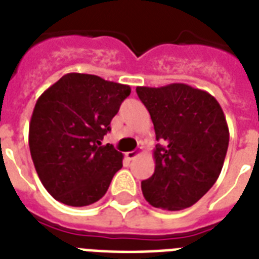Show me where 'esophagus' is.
<instances>
[{
	"label": "esophagus",
	"instance_id": "esophagus-1",
	"mask_svg": "<svg viewBox=\"0 0 259 259\" xmlns=\"http://www.w3.org/2000/svg\"><path fill=\"white\" fill-rule=\"evenodd\" d=\"M141 151H143V148H140L138 151H130L126 153V157L129 159V160H133V159H136L140 153H141Z\"/></svg>",
	"mask_w": 259,
	"mask_h": 259
}]
</instances>
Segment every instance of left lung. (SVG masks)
I'll return each mask as SVG.
<instances>
[{"instance_id": "left-lung-1", "label": "left lung", "mask_w": 259, "mask_h": 259, "mask_svg": "<svg viewBox=\"0 0 259 259\" xmlns=\"http://www.w3.org/2000/svg\"><path fill=\"white\" fill-rule=\"evenodd\" d=\"M136 91L160 141L153 149L155 172L141 182L144 197L155 208H189L222 172L230 143L224 112L206 91L182 82Z\"/></svg>"}]
</instances>
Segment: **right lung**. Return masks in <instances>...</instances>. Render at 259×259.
I'll use <instances>...</instances> for the list:
<instances>
[{
  "label": "right lung",
  "mask_w": 259,
  "mask_h": 259,
  "mask_svg": "<svg viewBox=\"0 0 259 259\" xmlns=\"http://www.w3.org/2000/svg\"><path fill=\"white\" fill-rule=\"evenodd\" d=\"M129 85L84 73H68L37 99L29 122L31 157L55 200L87 206L107 191L123 155L102 145Z\"/></svg>",
  "instance_id": "1"
}]
</instances>
